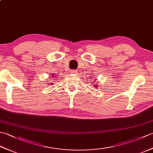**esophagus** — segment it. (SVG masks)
Returning <instances> with one entry per match:
<instances>
[{
	"label": "esophagus",
	"mask_w": 153,
	"mask_h": 153,
	"mask_svg": "<svg viewBox=\"0 0 153 153\" xmlns=\"http://www.w3.org/2000/svg\"><path fill=\"white\" fill-rule=\"evenodd\" d=\"M77 70H71V72L72 73H76L77 72Z\"/></svg>",
	"instance_id": "34e87169"
}]
</instances>
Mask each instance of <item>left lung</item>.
<instances>
[{
  "label": "left lung",
  "instance_id": "obj_1",
  "mask_svg": "<svg viewBox=\"0 0 153 153\" xmlns=\"http://www.w3.org/2000/svg\"><path fill=\"white\" fill-rule=\"evenodd\" d=\"M93 83H94V82H93Z\"/></svg>",
  "mask_w": 153,
  "mask_h": 153
}]
</instances>
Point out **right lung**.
Listing matches in <instances>:
<instances>
[{"mask_svg":"<svg viewBox=\"0 0 153 153\" xmlns=\"http://www.w3.org/2000/svg\"><path fill=\"white\" fill-rule=\"evenodd\" d=\"M53 77H54V76H53Z\"/></svg>","mask_w":153,"mask_h":153,"instance_id":"right-lung-1","label":"right lung"}]
</instances>
